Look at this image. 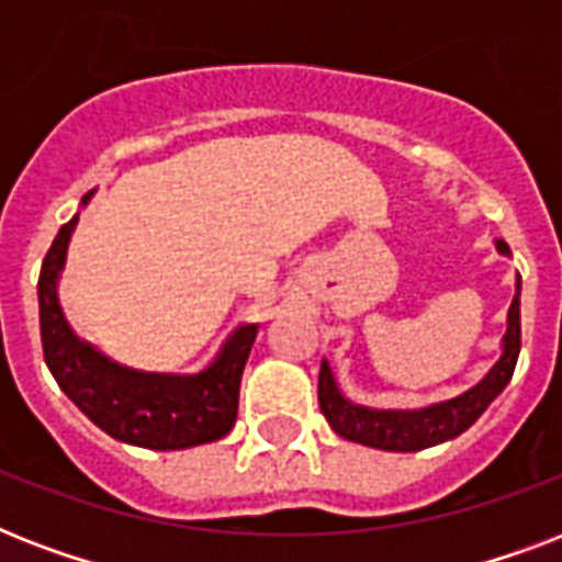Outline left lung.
Segmentation results:
<instances>
[{"label": "left lung", "mask_w": 562, "mask_h": 562, "mask_svg": "<svg viewBox=\"0 0 562 562\" xmlns=\"http://www.w3.org/2000/svg\"><path fill=\"white\" fill-rule=\"evenodd\" d=\"M496 247L502 254H510L507 241H496ZM519 291H522V282H516V297L510 303V312H507L505 352H502L496 368L490 370L475 387H470V391L449 402H437L431 408L373 411L352 405L341 396L333 379V370L324 361L321 364V379H317V402H321V411L329 419L335 435H341L344 440H352V443L387 449V452H419V449L443 443V440H452L461 431H467L484 414L490 402L505 391L516 370L519 347H522Z\"/></svg>", "instance_id": "1"}]
</instances>
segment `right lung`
<instances>
[{
    "label": "right lung",
    "mask_w": 562,
    "mask_h": 562,
    "mask_svg": "<svg viewBox=\"0 0 562 562\" xmlns=\"http://www.w3.org/2000/svg\"><path fill=\"white\" fill-rule=\"evenodd\" d=\"M92 194V192H90ZM90 194L83 203L90 201ZM78 215L60 227L40 268V338L60 391L87 417L122 443L143 449H187L212 443L236 426L238 387L259 326H238L210 368L198 375L136 373L119 368L78 341L57 306V273Z\"/></svg>",
    "instance_id": "1"
}]
</instances>
